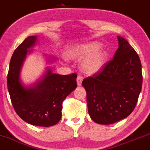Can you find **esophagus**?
Segmentation results:
<instances>
[{
  "instance_id": "obj_1",
  "label": "esophagus",
  "mask_w": 150,
  "mask_h": 150,
  "mask_svg": "<svg viewBox=\"0 0 150 150\" xmlns=\"http://www.w3.org/2000/svg\"><path fill=\"white\" fill-rule=\"evenodd\" d=\"M82 81H83V77L81 76H79L77 77V79H76L77 85H78L79 86H81V83H82Z\"/></svg>"
}]
</instances>
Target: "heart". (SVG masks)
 I'll return each mask as SVG.
<instances>
[{
  "instance_id": "1",
  "label": "heart",
  "mask_w": 150,
  "mask_h": 150,
  "mask_svg": "<svg viewBox=\"0 0 150 150\" xmlns=\"http://www.w3.org/2000/svg\"><path fill=\"white\" fill-rule=\"evenodd\" d=\"M66 57L69 60H82L80 69L87 75L97 74L101 71L108 60V53L101 48L99 42L74 44L68 48Z\"/></svg>"
}]
</instances>
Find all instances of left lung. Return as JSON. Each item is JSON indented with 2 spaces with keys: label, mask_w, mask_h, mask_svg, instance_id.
I'll list each match as a JSON object with an SVG mask.
<instances>
[{
  "label": "left lung",
  "mask_w": 150,
  "mask_h": 150,
  "mask_svg": "<svg viewBox=\"0 0 150 150\" xmlns=\"http://www.w3.org/2000/svg\"><path fill=\"white\" fill-rule=\"evenodd\" d=\"M113 59L101 71L82 82L91 119L110 125L125 119L137 103L143 83L139 56L125 38L117 36Z\"/></svg>",
  "instance_id": "8db88e82"
}]
</instances>
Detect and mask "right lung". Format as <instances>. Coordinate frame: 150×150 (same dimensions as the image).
<instances>
[{
	"label": "right lung",
	"mask_w": 150,
	"mask_h": 150,
	"mask_svg": "<svg viewBox=\"0 0 150 150\" xmlns=\"http://www.w3.org/2000/svg\"><path fill=\"white\" fill-rule=\"evenodd\" d=\"M38 36H29L13 53L7 74V88L14 110L30 125L51 127L62 117V101L77 87L76 74H55L51 67H46L44 74L36 82L25 85L21 78V69L28 54L33 53ZM46 64L53 63L55 57L44 54Z\"/></svg>",
	"instance_id": "right-lung-1"
}]
</instances>
